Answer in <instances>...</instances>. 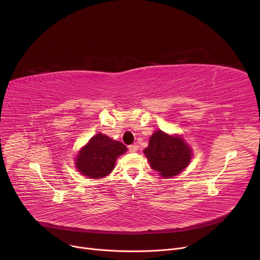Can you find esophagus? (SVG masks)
Returning <instances> with one entry per match:
<instances>
[{
	"label": "esophagus",
	"mask_w": 260,
	"mask_h": 260,
	"mask_svg": "<svg viewBox=\"0 0 260 260\" xmlns=\"http://www.w3.org/2000/svg\"><path fill=\"white\" fill-rule=\"evenodd\" d=\"M137 149H138V146L136 145V144H132V145L128 146L129 153H136V152H137Z\"/></svg>",
	"instance_id": "obj_1"
}]
</instances>
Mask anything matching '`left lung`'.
Listing matches in <instances>:
<instances>
[{"label":"left lung","instance_id":"1","mask_svg":"<svg viewBox=\"0 0 260 260\" xmlns=\"http://www.w3.org/2000/svg\"><path fill=\"white\" fill-rule=\"evenodd\" d=\"M143 152L152 169L163 178L180 174L192 159V148L181 136H171L162 131H156L152 135Z\"/></svg>","mask_w":260,"mask_h":260}]
</instances>
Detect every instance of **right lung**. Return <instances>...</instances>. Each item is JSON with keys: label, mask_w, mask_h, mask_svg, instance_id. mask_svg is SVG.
Here are the masks:
<instances>
[{"label": "right lung", "mask_w": 260, "mask_h": 260, "mask_svg": "<svg viewBox=\"0 0 260 260\" xmlns=\"http://www.w3.org/2000/svg\"><path fill=\"white\" fill-rule=\"evenodd\" d=\"M127 147L103 134H97L80 149L76 158L77 170L88 178L100 179L111 174L117 158Z\"/></svg>", "instance_id": "obj_1"}]
</instances>
